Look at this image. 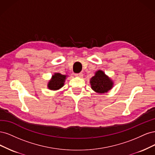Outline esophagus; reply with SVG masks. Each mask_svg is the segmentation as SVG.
I'll return each mask as SVG.
<instances>
[{
    "label": "esophagus",
    "mask_w": 155,
    "mask_h": 155,
    "mask_svg": "<svg viewBox=\"0 0 155 155\" xmlns=\"http://www.w3.org/2000/svg\"><path fill=\"white\" fill-rule=\"evenodd\" d=\"M74 75L77 77H79V78H82L83 77V73H76L74 74Z\"/></svg>",
    "instance_id": "34e87169"
}]
</instances>
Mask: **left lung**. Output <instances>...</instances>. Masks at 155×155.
<instances>
[{
    "mask_svg": "<svg viewBox=\"0 0 155 155\" xmlns=\"http://www.w3.org/2000/svg\"><path fill=\"white\" fill-rule=\"evenodd\" d=\"M91 89L98 93H105L113 86L112 80L102 70L97 71L90 80Z\"/></svg>",
    "mask_w": 155,
    "mask_h": 155,
    "instance_id": "1",
    "label": "left lung"
}]
</instances>
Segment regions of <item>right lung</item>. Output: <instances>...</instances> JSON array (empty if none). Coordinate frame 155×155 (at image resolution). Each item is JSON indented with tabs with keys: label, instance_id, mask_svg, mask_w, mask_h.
<instances>
[{
	"label": "right lung",
	"instance_id": "obj_1",
	"mask_svg": "<svg viewBox=\"0 0 155 155\" xmlns=\"http://www.w3.org/2000/svg\"><path fill=\"white\" fill-rule=\"evenodd\" d=\"M66 75L62 74L59 73H55L52 76L51 79L48 84V87L50 90H57L61 88L65 82L66 78Z\"/></svg>",
	"mask_w": 155,
	"mask_h": 155
}]
</instances>
